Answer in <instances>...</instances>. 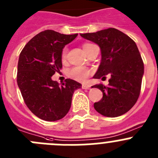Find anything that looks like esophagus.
<instances>
[{
  "label": "esophagus",
  "instance_id": "obj_1",
  "mask_svg": "<svg viewBox=\"0 0 158 158\" xmlns=\"http://www.w3.org/2000/svg\"><path fill=\"white\" fill-rule=\"evenodd\" d=\"M90 88H91L90 85H87V84H83L82 85V89H89Z\"/></svg>",
  "mask_w": 158,
  "mask_h": 158
}]
</instances>
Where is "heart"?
<instances>
[{"instance_id":"b5f03b06","label":"heart","mask_w":158,"mask_h":158,"mask_svg":"<svg viewBox=\"0 0 158 158\" xmlns=\"http://www.w3.org/2000/svg\"><path fill=\"white\" fill-rule=\"evenodd\" d=\"M93 44H89V43H86L83 45L84 51H85L86 49L89 47H90ZM67 55V49L64 48L63 51L62 52V59L65 60ZM91 75V72L90 70L83 66H74L71 68L69 71H68V76L71 77L73 80L77 81L80 82H85L87 80L89 77Z\"/></svg>"}]
</instances>
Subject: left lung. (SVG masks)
Returning a JSON list of instances; mask_svg holds the SVG:
<instances>
[{
	"label": "left lung",
	"instance_id": "1",
	"mask_svg": "<svg viewBox=\"0 0 158 158\" xmlns=\"http://www.w3.org/2000/svg\"><path fill=\"white\" fill-rule=\"evenodd\" d=\"M96 43L101 50V62L93 77L102 80L109 75L108 85H93L103 93L94 104L97 112L107 117H117L127 112L140 95L144 64L136 43L123 32L107 28L94 33L81 34Z\"/></svg>",
	"mask_w": 158,
	"mask_h": 158
}]
</instances>
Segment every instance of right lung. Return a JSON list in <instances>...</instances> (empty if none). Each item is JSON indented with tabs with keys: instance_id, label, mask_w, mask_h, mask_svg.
Returning <instances> with one entry per match:
<instances>
[{
	"instance_id": "obj_1",
	"label": "right lung",
	"mask_w": 158,
	"mask_h": 158,
	"mask_svg": "<svg viewBox=\"0 0 158 158\" xmlns=\"http://www.w3.org/2000/svg\"><path fill=\"white\" fill-rule=\"evenodd\" d=\"M77 36L46 30L32 38L19 54L17 85L27 107L43 120L63 118L69 111L74 91L81 88V84L72 79H65L61 85L51 79L62 69V49Z\"/></svg>"
}]
</instances>
